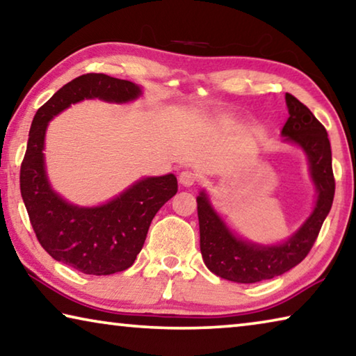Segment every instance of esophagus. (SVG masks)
<instances>
[{"label": "esophagus", "mask_w": 356, "mask_h": 356, "mask_svg": "<svg viewBox=\"0 0 356 356\" xmlns=\"http://www.w3.org/2000/svg\"><path fill=\"white\" fill-rule=\"evenodd\" d=\"M179 182L184 185V187H191L196 182V174L193 171H188V169H185L179 174Z\"/></svg>", "instance_id": "obj_1"}]
</instances>
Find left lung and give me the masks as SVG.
Masks as SVG:
<instances>
[{
	"label": "left lung",
	"instance_id": "obj_1",
	"mask_svg": "<svg viewBox=\"0 0 356 356\" xmlns=\"http://www.w3.org/2000/svg\"><path fill=\"white\" fill-rule=\"evenodd\" d=\"M289 118L282 128L284 143L300 147L307 158L309 176L317 200L310 216L289 239L279 244H258L241 238L212 206L206 190L200 191V247L207 269L236 284H255L277 277L300 264L312 249L334 198L331 145L325 127L293 95H285Z\"/></svg>",
	"mask_w": 356,
	"mask_h": 356
}]
</instances>
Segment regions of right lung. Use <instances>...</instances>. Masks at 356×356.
Segmentation results:
<instances>
[{"instance_id":"right-lung-1","label":"right lung","mask_w":356,"mask_h":356,"mask_svg":"<svg viewBox=\"0 0 356 356\" xmlns=\"http://www.w3.org/2000/svg\"><path fill=\"white\" fill-rule=\"evenodd\" d=\"M140 95L136 83L90 72L61 87L33 118L20 168L22 198L44 250L83 274L109 275L131 266L155 213L177 193V179L143 177L104 204H72L49 182L44 158L49 122L83 99L123 104Z\"/></svg>"}]
</instances>
